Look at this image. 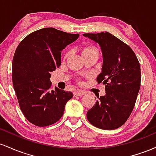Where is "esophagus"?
<instances>
[{
    "instance_id": "34e87169",
    "label": "esophagus",
    "mask_w": 156,
    "mask_h": 156,
    "mask_svg": "<svg viewBox=\"0 0 156 156\" xmlns=\"http://www.w3.org/2000/svg\"><path fill=\"white\" fill-rule=\"evenodd\" d=\"M86 94V92H84V91H82V90H77L76 92H74V96L76 97V96H82L83 95V94Z\"/></svg>"
}]
</instances>
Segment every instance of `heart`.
<instances>
[{"label": "heart", "instance_id": "obj_1", "mask_svg": "<svg viewBox=\"0 0 156 156\" xmlns=\"http://www.w3.org/2000/svg\"><path fill=\"white\" fill-rule=\"evenodd\" d=\"M94 50H96V48H93V47H88V48H86L85 49L83 50V53H85V52H87V51H94Z\"/></svg>", "mask_w": 156, "mask_h": 156}]
</instances>
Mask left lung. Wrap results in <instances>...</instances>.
<instances>
[{"label":"left lung","instance_id":"1","mask_svg":"<svg viewBox=\"0 0 156 156\" xmlns=\"http://www.w3.org/2000/svg\"><path fill=\"white\" fill-rule=\"evenodd\" d=\"M83 35L101 46L103 63L97 81L105 84L106 92L87 112V119L101 129H117L125 124L135 105L141 86L140 64L130 46L112 34Z\"/></svg>","mask_w":156,"mask_h":156}]
</instances>
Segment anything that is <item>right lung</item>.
<instances>
[{"label":"right lung","instance_id":"obj_1","mask_svg":"<svg viewBox=\"0 0 156 156\" xmlns=\"http://www.w3.org/2000/svg\"><path fill=\"white\" fill-rule=\"evenodd\" d=\"M78 37V34L44 28L28 34L17 46L12 61V83L20 108L32 124H54L73 97L71 92L53 90L50 78L60 67L62 50Z\"/></svg>","mask_w":156,"mask_h":156}]
</instances>
